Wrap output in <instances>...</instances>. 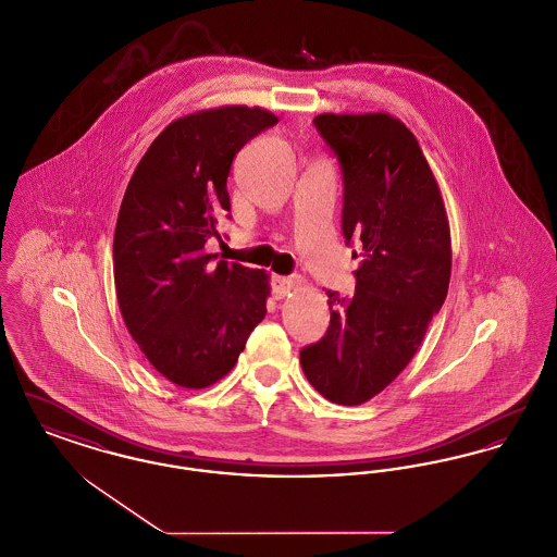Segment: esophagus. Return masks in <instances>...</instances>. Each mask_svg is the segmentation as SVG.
Returning a JSON list of instances; mask_svg holds the SVG:
<instances>
[{"label":"esophagus","instance_id":"obj_1","mask_svg":"<svg viewBox=\"0 0 557 557\" xmlns=\"http://www.w3.org/2000/svg\"><path fill=\"white\" fill-rule=\"evenodd\" d=\"M302 286V282L298 277H286V275H273L271 277V288L275 298H284L290 292L298 290Z\"/></svg>","mask_w":557,"mask_h":557}]
</instances>
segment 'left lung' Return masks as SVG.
I'll return each instance as SVG.
<instances>
[{"label": "left lung", "instance_id": "8db88e82", "mask_svg": "<svg viewBox=\"0 0 557 557\" xmlns=\"http://www.w3.org/2000/svg\"><path fill=\"white\" fill-rule=\"evenodd\" d=\"M313 123L341 160L343 232L363 261L350 298L327 292V334L300 350V366L321 397L361 405L407 368L447 298L449 219L416 135L397 116L323 112Z\"/></svg>", "mask_w": 557, "mask_h": 557}]
</instances>
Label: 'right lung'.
Here are the masks:
<instances>
[{
	"label": "right lung",
	"mask_w": 557,
	"mask_h": 557,
	"mask_svg": "<svg viewBox=\"0 0 557 557\" xmlns=\"http://www.w3.org/2000/svg\"><path fill=\"white\" fill-rule=\"evenodd\" d=\"M265 108H207L169 123L133 171L114 230V288L150 366L200 391L238 363L267 313L269 273L205 250L230 211L227 175L242 146L275 125Z\"/></svg>",
	"instance_id": "obj_1"
}]
</instances>
